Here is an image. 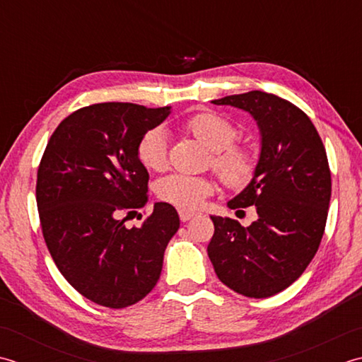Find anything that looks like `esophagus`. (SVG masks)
Here are the masks:
<instances>
[{
  "instance_id": "34e87169",
  "label": "esophagus",
  "mask_w": 362,
  "mask_h": 362,
  "mask_svg": "<svg viewBox=\"0 0 362 362\" xmlns=\"http://www.w3.org/2000/svg\"><path fill=\"white\" fill-rule=\"evenodd\" d=\"M178 214H180L181 222H189V220H190L192 217H195V216H197L195 212L187 211V209H180V211H178Z\"/></svg>"
}]
</instances>
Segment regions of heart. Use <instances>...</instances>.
<instances>
[{
	"label": "heart",
	"instance_id": "1",
	"mask_svg": "<svg viewBox=\"0 0 362 362\" xmlns=\"http://www.w3.org/2000/svg\"><path fill=\"white\" fill-rule=\"evenodd\" d=\"M184 129L198 142L211 150V164L226 184L240 187L252 180L253 159L247 150L233 145L239 137V129L226 117L200 112L184 122ZM137 159L153 172L164 170L167 165V134L164 128L146 129L137 142ZM214 192V181L208 176L168 175L156 182V194L167 203L182 209H194Z\"/></svg>",
	"mask_w": 362,
	"mask_h": 362
}]
</instances>
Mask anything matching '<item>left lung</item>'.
<instances>
[{"instance_id": "1", "label": "left lung", "mask_w": 362, "mask_h": 362, "mask_svg": "<svg viewBox=\"0 0 362 362\" xmlns=\"http://www.w3.org/2000/svg\"><path fill=\"white\" fill-rule=\"evenodd\" d=\"M253 117L261 151L253 178L228 208L256 206L257 220L211 216L209 259L220 281L250 298L289 287L319 250L331 198L327 151L303 110L274 93L252 90L211 101Z\"/></svg>"}]
</instances>
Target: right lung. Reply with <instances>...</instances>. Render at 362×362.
Here are the masks:
<instances>
[{
	"label": "right lung",
	"mask_w": 362,
	"mask_h": 362,
	"mask_svg": "<svg viewBox=\"0 0 362 362\" xmlns=\"http://www.w3.org/2000/svg\"><path fill=\"white\" fill-rule=\"evenodd\" d=\"M170 112V106L132 103L78 109L43 153L35 187L43 238L64 278L97 305L120 309L150 293L180 228L168 203H154L139 228L120 220L123 211L148 202L150 175L137 159V142Z\"/></svg>",
	"instance_id": "1"
}]
</instances>
